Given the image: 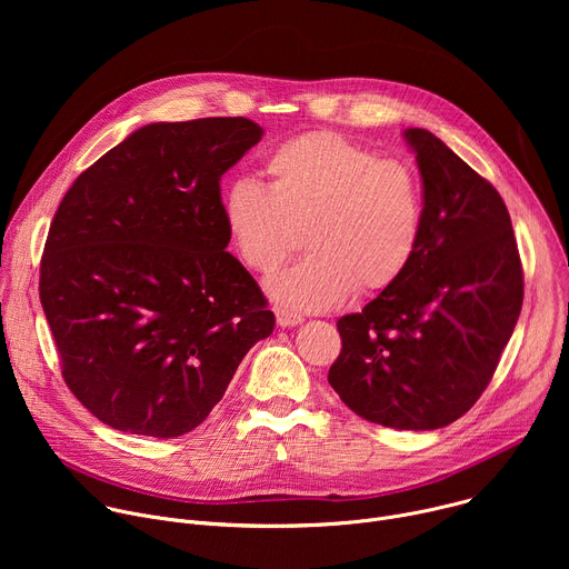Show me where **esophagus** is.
I'll return each mask as SVG.
<instances>
[{
  "label": "esophagus",
  "instance_id": "obj_1",
  "mask_svg": "<svg viewBox=\"0 0 569 569\" xmlns=\"http://www.w3.org/2000/svg\"><path fill=\"white\" fill-rule=\"evenodd\" d=\"M274 315H277L279 327H297V323L303 321V317L299 312H292V310H286V308H277Z\"/></svg>",
  "mask_w": 569,
  "mask_h": 569
}]
</instances>
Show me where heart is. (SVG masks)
I'll list each match as a JSON object with an SVG mask.
<instances>
[{
    "instance_id": "b5f03b06",
    "label": "heart",
    "mask_w": 569,
    "mask_h": 569,
    "mask_svg": "<svg viewBox=\"0 0 569 569\" xmlns=\"http://www.w3.org/2000/svg\"><path fill=\"white\" fill-rule=\"evenodd\" d=\"M270 184L236 178L222 216L242 266L274 274L306 233L308 257L270 281L277 301L323 310L356 288L376 295L408 272L423 236V182L405 159L338 132L283 141L266 161Z\"/></svg>"
}]
</instances>
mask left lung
Here are the masks:
<instances>
[{
    "instance_id": "8db88e82",
    "label": "left lung",
    "mask_w": 569,
    "mask_h": 569,
    "mask_svg": "<svg viewBox=\"0 0 569 569\" xmlns=\"http://www.w3.org/2000/svg\"><path fill=\"white\" fill-rule=\"evenodd\" d=\"M423 178V236L398 283L338 319L329 382L358 417L437 430L489 387L516 329L525 274L498 189L423 128L405 130Z\"/></svg>"
}]
</instances>
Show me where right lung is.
<instances>
[{
  "instance_id": "1",
  "label": "right lung",
  "mask_w": 569,
  "mask_h": 569,
  "mask_svg": "<svg viewBox=\"0 0 569 569\" xmlns=\"http://www.w3.org/2000/svg\"><path fill=\"white\" fill-rule=\"evenodd\" d=\"M246 117L150 123L80 173L40 263V301L71 393L106 426L198 428L274 329L229 242L220 178L261 141Z\"/></svg>"
}]
</instances>
